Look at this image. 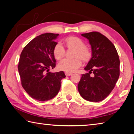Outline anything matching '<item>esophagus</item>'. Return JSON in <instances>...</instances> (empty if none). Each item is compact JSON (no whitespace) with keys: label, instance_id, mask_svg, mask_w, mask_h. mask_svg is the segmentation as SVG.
<instances>
[{"label":"esophagus","instance_id":"1","mask_svg":"<svg viewBox=\"0 0 134 134\" xmlns=\"http://www.w3.org/2000/svg\"><path fill=\"white\" fill-rule=\"evenodd\" d=\"M65 74L66 76H70V75H72V73H71V72H65Z\"/></svg>","mask_w":134,"mask_h":134}]
</instances>
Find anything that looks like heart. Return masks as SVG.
<instances>
[{
  "label": "heart",
  "mask_w": 134,
  "mask_h": 134,
  "mask_svg": "<svg viewBox=\"0 0 134 134\" xmlns=\"http://www.w3.org/2000/svg\"><path fill=\"white\" fill-rule=\"evenodd\" d=\"M65 43L69 48H75L74 59H64L59 63V69L67 72L75 71L82 64V60L87 61L91 57V52L88 47L85 46L84 41L75 36H71L65 40ZM65 51L62 44L59 42L54 46L53 54L57 60H61L64 56Z\"/></svg>",
  "instance_id": "heart-1"
}]
</instances>
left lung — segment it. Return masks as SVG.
Returning <instances> with one entry per match:
<instances>
[{"instance_id": "1", "label": "left lung", "mask_w": 134, "mask_h": 134, "mask_svg": "<svg viewBox=\"0 0 134 134\" xmlns=\"http://www.w3.org/2000/svg\"><path fill=\"white\" fill-rule=\"evenodd\" d=\"M81 36L89 40L92 57L84 68L89 72L82 74L78 90L86 100L99 102L107 97L118 81L120 59L113 43L101 33L92 31Z\"/></svg>"}]
</instances>
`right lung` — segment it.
<instances>
[{
  "label": "right lung",
  "mask_w": 134,
  "mask_h": 134,
  "mask_svg": "<svg viewBox=\"0 0 134 134\" xmlns=\"http://www.w3.org/2000/svg\"><path fill=\"white\" fill-rule=\"evenodd\" d=\"M59 34L44 33L33 38L21 53L18 70L21 83L31 98L40 101L52 99L59 92L61 80L65 77L63 71L51 72L55 67L53 54L54 40Z\"/></svg>",
  "instance_id": "obj_1"
}]
</instances>
